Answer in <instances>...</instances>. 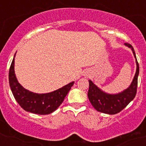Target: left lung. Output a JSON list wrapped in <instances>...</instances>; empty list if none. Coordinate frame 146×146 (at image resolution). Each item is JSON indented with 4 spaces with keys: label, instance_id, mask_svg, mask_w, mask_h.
<instances>
[{
    "label": "left lung",
    "instance_id": "8db88e82",
    "mask_svg": "<svg viewBox=\"0 0 146 146\" xmlns=\"http://www.w3.org/2000/svg\"><path fill=\"white\" fill-rule=\"evenodd\" d=\"M125 45L131 49L136 58V71L129 86L121 92L117 94L106 93L92 82L89 80V89L88 92V98L92 105L96 111L108 114H116L119 113L128 105L129 102L133 100L136 95L138 76L139 73V66L136 60L135 50L131 44L125 43Z\"/></svg>",
    "mask_w": 146,
    "mask_h": 146
}]
</instances>
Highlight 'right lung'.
<instances>
[{
  "label": "right lung",
  "instance_id": "1",
  "mask_svg": "<svg viewBox=\"0 0 146 146\" xmlns=\"http://www.w3.org/2000/svg\"><path fill=\"white\" fill-rule=\"evenodd\" d=\"M15 56L16 54L9 70V82L16 101L22 108L30 113L44 115L54 112L64 102L74 82L48 93L38 94L29 91L19 84L17 79L14 71Z\"/></svg>",
  "mask_w": 146,
  "mask_h": 146
}]
</instances>
